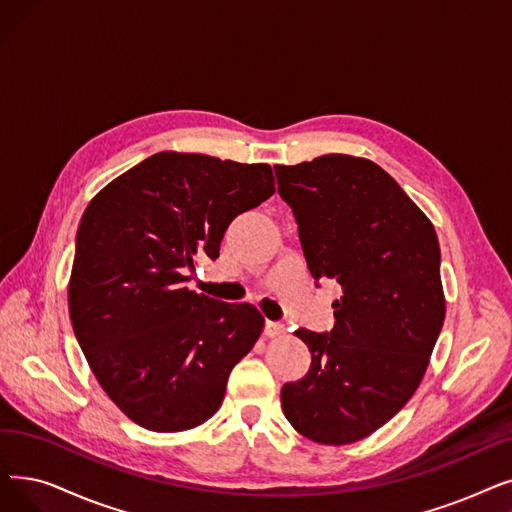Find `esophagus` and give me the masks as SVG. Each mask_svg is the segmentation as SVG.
Here are the masks:
<instances>
[{"instance_id": "obj_1", "label": "esophagus", "mask_w": 512, "mask_h": 512, "mask_svg": "<svg viewBox=\"0 0 512 512\" xmlns=\"http://www.w3.org/2000/svg\"><path fill=\"white\" fill-rule=\"evenodd\" d=\"M263 335H265V337H270V339H278V337H282V335H284V324L268 320V322H265V326H263Z\"/></svg>"}]
</instances>
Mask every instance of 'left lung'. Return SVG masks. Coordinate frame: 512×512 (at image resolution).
I'll return each instance as SVG.
<instances>
[{"mask_svg":"<svg viewBox=\"0 0 512 512\" xmlns=\"http://www.w3.org/2000/svg\"><path fill=\"white\" fill-rule=\"evenodd\" d=\"M274 171L311 276L343 291L332 330H295L311 366L282 387V410L303 437L343 446L381 429L425 376L446 318L439 240L372 161L324 154Z\"/></svg>","mask_w":512,"mask_h":512,"instance_id":"left-lung-1","label":"left lung"}]
</instances>
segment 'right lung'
Wrapping results in <instances>:
<instances>
[{
    "label": "right lung",
    "mask_w": 512,
    "mask_h": 512,
    "mask_svg": "<svg viewBox=\"0 0 512 512\" xmlns=\"http://www.w3.org/2000/svg\"><path fill=\"white\" fill-rule=\"evenodd\" d=\"M272 167L159 152L87 205L69 314L106 395L140 427L203 425L263 330L249 303L188 291L196 257H219L232 219L274 194Z\"/></svg>",
    "instance_id": "1"
}]
</instances>
